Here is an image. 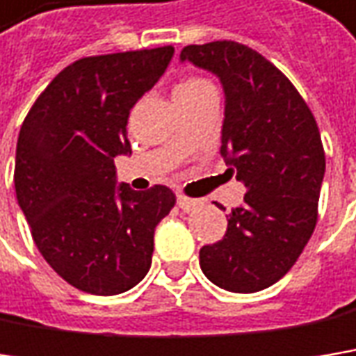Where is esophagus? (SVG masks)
Instances as JSON below:
<instances>
[{
  "label": "esophagus",
  "mask_w": 356,
  "mask_h": 356,
  "mask_svg": "<svg viewBox=\"0 0 356 356\" xmlns=\"http://www.w3.org/2000/svg\"><path fill=\"white\" fill-rule=\"evenodd\" d=\"M199 203H201L199 199H191V197H187V195H181V193L177 195V205L183 209V211H191V209H195Z\"/></svg>",
  "instance_id": "esophagus-1"
}]
</instances>
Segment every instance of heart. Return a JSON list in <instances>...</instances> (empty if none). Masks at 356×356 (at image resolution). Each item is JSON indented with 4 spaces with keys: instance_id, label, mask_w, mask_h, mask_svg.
<instances>
[{
    "instance_id": "obj_1",
    "label": "heart",
    "mask_w": 356,
    "mask_h": 356,
    "mask_svg": "<svg viewBox=\"0 0 356 356\" xmlns=\"http://www.w3.org/2000/svg\"><path fill=\"white\" fill-rule=\"evenodd\" d=\"M216 92V86L203 78V76H187L183 80H179L173 88V98L175 100H193L199 96L213 95Z\"/></svg>"
}]
</instances>
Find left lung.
<instances>
[{
  "instance_id": "obj_1",
  "label": "left lung",
  "mask_w": 356,
  "mask_h": 356,
  "mask_svg": "<svg viewBox=\"0 0 356 356\" xmlns=\"http://www.w3.org/2000/svg\"><path fill=\"white\" fill-rule=\"evenodd\" d=\"M181 60L220 76L221 155L248 189L225 236L199 250V264L223 290L258 292L296 264L316 227L326 165L321 131L296 86L256 50L221 40L185 46Z\"/></svg>"
}]
</instances>
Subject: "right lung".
Returning <instances> with one entry per match:
<instances>
[{
  "label": "right lung",
  "instance_id": "1",
  "mask_svg": "<svg viewBox=\"0 0 356 356\" xmlns=\"http://www.w3.org/2000/svg\"><path fill=\"white\" fill-rule=\"evenodd\" d=\"M173 46L80 58L35 98L17 136L15 195L32 238L66 282L115 296L140 282L155 227L175 205L165 185L116 187L115 157L129 155L127 122L155 86Z\"/></svg>",
  "mask_w": 356,
  "mask_h": 356
}]
</instances>
